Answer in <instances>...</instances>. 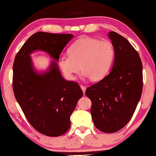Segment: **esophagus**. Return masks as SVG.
Here are the masks:
<instances>
[{"label":"esophagus","instance_id":"obj_1","mask_svg":"<svg viewBox=\"0 0 156 156\" xmlns=\"http://www.w3.org/2000/svg\"><path fill=\"white\" fill-rule=\"evenodd\" d=\"M80 87H81V89H82V90H83V93H85V90H86V86H84L83 85H80Z\"/></svg>","mask_w":156,"mask_h":156}]
</instances>
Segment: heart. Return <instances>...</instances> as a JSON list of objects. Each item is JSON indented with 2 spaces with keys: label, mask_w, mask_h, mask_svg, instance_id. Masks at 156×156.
Segmentation results:
<instances>
[{
  "label": "heart",
  "mask_w": 156,
  "mask_h": 156,
  "mask_svg": "<svg viewBox=\"0 0 156 156\" xmlns=\"http://www.w3.org/2000/svg\"><path fill=\"white\" fill-rule=\"evenodd\" d=\"M68 52V56H62L58 60L65 75L73 80L81 68L83 76L94 81L107 75L115 54L113 44L109 40L88 37L76 40L69 47Z\"/></svg>",
  "instance_id": "1"
}]
</instances>
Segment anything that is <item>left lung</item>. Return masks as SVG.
I'll use <instances>...</instances> for the list:
<instances>
[{
	"instance_id": "8db88e82",
	"label": "left lung",
	"mask_w": 156,
	"mask_h": 156,
	"mask_svg": "<svg viewBox=\"0 0 156 156\" xmlns=\"http://www.w3.org/2000/svg\"><path fill=\"white\" fill-rule=\"evenodd\" d=\"M108 35L115 51L113 68L85 93L91 101L95 126L103 133H113L124 128L133 116L142 95L143 73L142 61L130 43L114 31Z\"/></svg>"
}]
</instances>
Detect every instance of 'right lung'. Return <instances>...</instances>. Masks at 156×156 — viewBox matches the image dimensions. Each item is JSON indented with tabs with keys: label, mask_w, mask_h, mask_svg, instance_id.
I'll list each match as a JSON object with an SVG mask.
<instances>
[{
	"label": "right lung",
	"mask_w": 156,
	"mask_h": 156,
	"mask_svg": "<svg viewBox=\"0 0 156 156\" xmlns=\"http://www.w3.org/2000/svg\"><path fill=\"white\" fill-rule=\"evenodd\" d=\"M73 37L71 34L36 33L28 38L14 58V96L30 125L46 136H61L68 130L70 116L83 91L77 82L64 80L55 62L46 73H35L29 54L42 50L58 61Z\"/></svg>",
	"instance_id": "right-lung-1"
}]
</instances>
